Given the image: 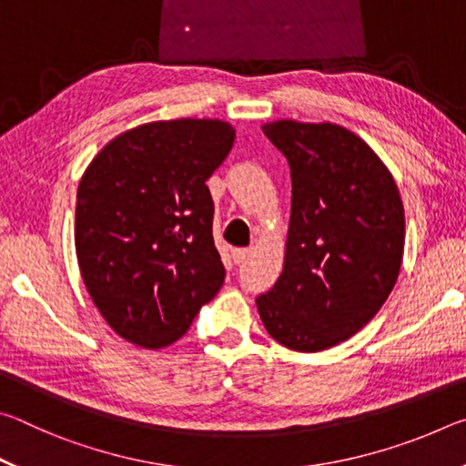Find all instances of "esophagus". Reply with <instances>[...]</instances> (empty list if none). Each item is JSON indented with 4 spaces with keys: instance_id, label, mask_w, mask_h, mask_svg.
I'll use <instances>...</instances> for the list:
<instances>
[{
    "instance_id": "esophagus-1",
    "label": "esophagus",
    "mask_w": 466,
    "mask_h": 466,
    "mask_svg": "<svg viewBox=\"0 0 466 466\" xmlns=\"http://www.w3.org/2000/svg\"><path fill=\"white\" fill-rule=\"evenodd\" d=\"M250 248H232V258H234V263L236 265H240V263H244L247 261V258L250 257Z\"/></svg>"
}]
</instances>
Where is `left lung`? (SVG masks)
Masks as SVG:
<instances>
[{"mask_svg":"<svg viewBox=\"0 0 466 466\" xmlns=\"http://www.w3.org/2000/svg\"><path fill=\"white\" fill-rule=\"evenodd\" d=\"M263 133L288 157L291 216L283 271L257 309L288 350H329L366 327L397 283L403 201L380 157L345 127L286 119Z\"/></svg>","mask_w":466,"mask_h":466,"instance_id":"left-lung-1","label":"left lung"}]
</instances>
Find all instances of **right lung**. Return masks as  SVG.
<instances>
[{"mask_svg": "<svg viewBox=\"0 0 466 466\" xmlns=\"http://www.w3.org/2000/svg\"><path fill=\"white\" fill-rule=\"evenodd\" d=\"M234 129L218 119L156 121L100 149L77 187L76 255L102 317L127 341H178L222 288L205 180Z\"/></svg>", "mask_w": 466, "mask_h": 466, "instance_id": "add662e5", "label": "right lung"}]
</instances>
